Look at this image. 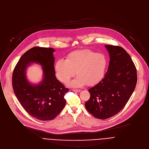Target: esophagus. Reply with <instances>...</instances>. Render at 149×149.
<instances>
[{
  "mask_svg": "<svg viewBox=\"0 0 149 149\" xmlns=\"http://www.w3.org/2000/svg\"><path fill=\"white\" fill-rule=\"evenodd\" d=\"M72 91L74 92H80V89H72Z\"/></svg>",
  "mask_w": 149,
  "mask_h": 149,
  "instance_id": "esophagus-1",
  "label": "esophagus"
}]
</instances>
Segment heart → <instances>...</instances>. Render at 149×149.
I'll use <instances>...</instances> for the list:
<instances>
[{"label": "heart", "mask_w": 149, "mask_h": 149, "mask_svg": "<svg viewBox=\"0 0 149 149\" xmlns=\"http://www.w3.org/2000/svg\"><path fill=\"white\" fill-rule=\"evenodd\" d=\"M107 58L102 53H95L90 50H76L70 53L63 59L57 60L54 65L56 77L62 83H66L76 74L77 76L69 85L80 87L93 86L99 83L103 77Z\"/></svg>", "instance_id": "heart-1"}]
</instances>
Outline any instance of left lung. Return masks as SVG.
<instances>
[{
  "mask_svg": "<svg viewBox=\"0 0 149 149\" xmlns=\"http://www.w3.org/2000/svg\"><path fill=\"white\" fill-rule=\"evenodd\" d=\"M110 62L104 78L89 88L87 111L99 119L117 114L125 106L137 83V71L130 55L122 47L105 45Z\"/></svg>",
  "mask_w": 149,
  "mask_h": 149,
  "instance_id": "left-lung-1",
  "label": "left lung"
}]
</instances>
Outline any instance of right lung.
<instances>
[{
  "label": "right lung",
  "mask_w": 149,
  "mask_h": 149,
  "mask_svg": "<svg viewBox=\"0 0 149 149\" xmlns=\"http://www.w3.org/2000/svg\"><path fill=\"white\" fill-rule=\"evenodd\" d=\"M54 51L51 47L29 49L20 58L12 76L13 91L22 106L29 115L43 121L53 120L62 110L66 104L64 96L69 91L56 77ZM32 63L42 66L43 79L37 85L26 77V69Z\"/></svg>",
  "instance_id": "obj_1"
}]
</instances>
